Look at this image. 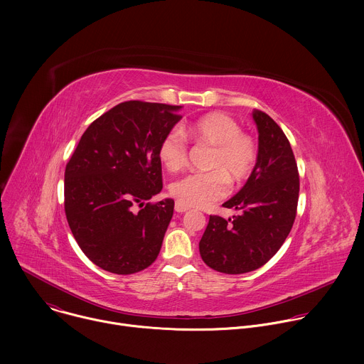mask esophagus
I'll use <instances>...</instances> for the list:
<instances>
[{
  "label": "esophagus",
  "instance_id": "esophagus-1",
  "mask_svg": "<svg viewBox=\"0 0 364 364\" xmlns=\"http://www.w3.org/2000/svg\"><path fill=\"white\" fill-rule=\"evenodd\" d=\"M174 207H176V212H177V213H184V212L188 210V207H187L186 204H183L181 201H178V200L176 201V205H174Z\"/></svg>",
  "mask_w": 364,
  "mask_h": 364
}]
</instances>
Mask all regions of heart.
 Returning <instances> with one entry per match:
<instances>
[{
  "mask_svg": "<svg viewBox=\"0 0 364 364\" xmlns=\"http://www.w3.org/2000/svg\"><path fill=\"white\" fill-rule=\"evenodd\" d=\"M188 138L197 145L212 146L207 168L212 171L190 174L171 187L173 194L186 205L205 207L229 193V180L245 181L257 161L256 141L240 132L235 119L225 114H209L178 129L168 131L159 144V159L168 171H180L187 164Z\"/></svg>",
  "mask_w": 364,
  "mask_h": 364,
  "instance_id": "1",
  "label": "heart"
}]
</instances>
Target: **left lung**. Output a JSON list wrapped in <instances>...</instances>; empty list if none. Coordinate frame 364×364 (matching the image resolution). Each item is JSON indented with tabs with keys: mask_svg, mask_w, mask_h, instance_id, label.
Returning a JSON list of instances; mask_svg holds the SVG:
<instances>
[{
	"mask_svg": "<svg viewBox=\"0 0 364 364\" xmlns=\"http://www.w3.org/2000/svg\"><path fill=\"white\" fill-rule=\"evenodd\" d=\"M257 161L245 186L226 203L239 216H210L198 243L204 264L223 274H246L265 265L289 235L299 177L288 138L265 112L255 109Z\"/></svg>",
	"mask_w": 364,
	"mask_h": 364,
	"instance_id": "obj_1",
	"label": "left lung"
}]
</instances>
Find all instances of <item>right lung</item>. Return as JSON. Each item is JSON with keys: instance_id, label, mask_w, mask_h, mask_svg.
Instances as JSON below:
<instances>
[{"instance_id": "1", "label": "right lung", "mask_w": 364, "mask_h": 364, "mask_svg": "<svg viewBox=\"0 0 364 364\" xmlns=\"http://www.w3.org/2000/svg\"><path fill=\"white\" fill-rule=\"evenodd\" d=\"M180 109L122 102L89 125L69 160L68 223L82 252L99 268L129 275L157 259L174 200L145 201L163 190L159 144L181 119Z\"/></svg>"}]
</instances>
